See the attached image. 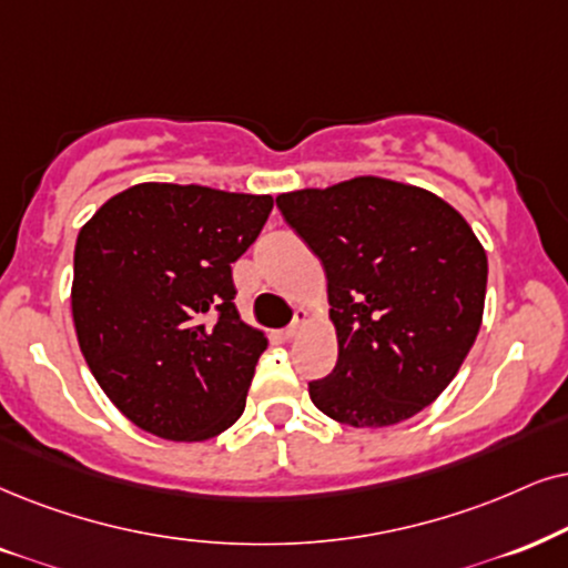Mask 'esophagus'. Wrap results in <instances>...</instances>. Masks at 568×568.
Listing matches in <instances>:
<instances>
[{
    "mask_svg": "<svg viewBox=\"0 0 568 568\" xmlns=\"http://www.w3.org/2000/svg\"><path fill=\"white\" fill-rule=\"evenodd\" d=\"M306 322H308V314L304 312V308H296V317H293L291 325L285 327V337H296L301 329H304Z\"/></svg>",
    "mask_w": 568,
    "mask_h": 568,
    "instance_id": "34e87169",
    "label": "esophagus"
}]
</instances>
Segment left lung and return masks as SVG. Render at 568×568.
<instances>
[{"instance_id":"left-lung-1","label":"left lung","mask_w":568,"mask_h":568,"mask_svg":"<svg viewBox=\"0 0 568 568\" xmlns=\"http://www.w3.org/2000/svg\"><path fill=\"white\" fill-rule=\"evenodd\" d=\"M277 210L327 275L337 364L312 404L390 427L440 396L483 325L487 256L469 222L416 185L362 175L280 193Z\"/></svg>"}]
</instances>
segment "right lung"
<instances>
[{
	"mask_svg": "<svg viewBox=\"0 0 568 568\" xmlns=\"http://www.w3.org/2000/svg\"><path fill=\"white\" fill-rule=\"evenodd\" d=\"M272 196L139 183L75 241L78 346L106 398L164 440H210L235 425L267 337L235 308L231 264Z\"/></svg>",
	"mask_w": 568,
	"mask_h": 568,
	"instance_id": "obj_1",
	"label": "right lung"
}]
</instances>
